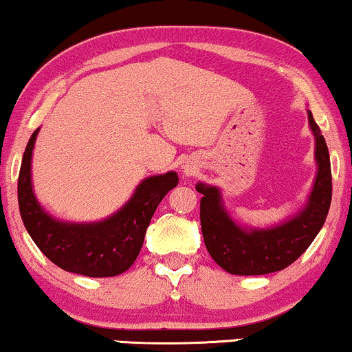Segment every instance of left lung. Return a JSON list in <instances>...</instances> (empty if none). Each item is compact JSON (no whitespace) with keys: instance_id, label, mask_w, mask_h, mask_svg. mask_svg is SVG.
Returning a JSON list of instances; mask_svg holds the SVG:
<instances>
[{"instance_id":"8db88e82","label":"left lung","mask_w":352,"mask_h":352,"mask_svg":"<svg viewBox=\"0 0 352 352\" xmlns=\"http://www.w3.org/2000/svg\"><path fill=\"white\" fill-rule=\"evenodd\" d=\"M309 123L317 141L318 173L309 203L294 219L266 230H243L229 219L216 186L197 185L201 232L209 255L230 274L255 276L281 271L304 253L327 219L331 204V166L327 143L309 112Z\"/></svg>"}]
</instances>
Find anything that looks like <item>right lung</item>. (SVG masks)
Instances as JSON below:
<instances>
[{
	"label": "right lung",
	"mask_w": 352,
	"mask_h": 352,
	"mask_svg": "<svg viewBox=\"0 0 352 352\" xmlns=\"http://www.w3.org/2000/svg\"><path fill=\"white\" fill-rule=\"evenodd\" d=\"M38 130L25 146L17 179L22 222L35 245L61 270L89 278L122 274L140 255L146 229L167 191L179 184L175 172L141 182L133 198L117 214L96 224H68L52 219L40 208L30 184V159Z\"/></svg>",
	"instance_id": "add662e5"
}]
</instances>
